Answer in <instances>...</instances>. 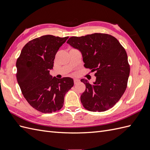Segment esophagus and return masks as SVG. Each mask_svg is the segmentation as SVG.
<instances>
[{"label":"esophagus","instance_id":"1","mask_svg":"<svg viewBox=\"0 0 150 150\" xmlns=\"http://www.w3.org/2000/svg\"><path fill=\"white\" fill-rule=\"evenodd\" d=\"M79 81V79H77V78H74V84L78 83Z\"/></svg>","mask_w":150,"mask_h":150}]
</instances>
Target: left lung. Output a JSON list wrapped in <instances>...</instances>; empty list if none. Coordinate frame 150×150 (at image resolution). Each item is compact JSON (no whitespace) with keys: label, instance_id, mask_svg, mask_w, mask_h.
I'll list each match as a JSON object with an SVG mask.
<instances>
[{"label":"left lung","instance_id":"left-lung-1","mask_svg":"<svg viewBox=\"0 0 150 150\" xmlns=\"http://www.w3.org/2000/svg\"><path fill=\"white\" fill-rule=\"evenodd\" d=\"M79 50L84 67L95 71L96 81L91 84L81 79L86 85L81 101L90 111H105L114 106L127 87L130 67L124 47L113 36L94 33L81 37H71L67 41Z\"/></svg>","mask_w":150,"mask_h":150}]
</instances>
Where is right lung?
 I'll use <instances>...</instances> for the list:
<instances>
[{
    "mask_svg": "<svg viewBox=\"0 0 150 150\" xmlns=\"http://www.w3.org/2000/svg\"><path fill=\"white\" fill-rule=\"evenodd\" d=\"M68 38L46 35L31 40L16 62V78L22 94L32 107L43 113L60 110L65 94L74 85L71 78L57 79L49 74L57 51Z\"/></svg>",
    "mask_w": 150,
    "mask_h": 150,
    "instance_id": "add662e5",
    "label": "right lung"
}]
</instances>
